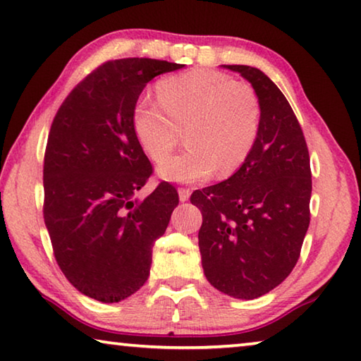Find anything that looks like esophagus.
Returning a JSON list of instances; mask_svg holds the SVG:
<instances>
[{
  "instance_id": "esophagus-1",
  "label": "esophagus",
  "mask_w": 361,
  "mask_h": 361,
  "mask_svg": "<svg viewBox=\"0 0 361 361\" xmlns=\"http://www.w3.org/2000/svg\"><path fill=\"white\" fill-rule=\"evenodd\" d=\"M190 193H192L190 188L180 187V188H179V200H180V202H187V200L190 198Z\"/></svg>"
}]
</instances>
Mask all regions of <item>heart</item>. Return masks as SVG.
<instances>
[{"instance_id":"b5f03b06","label":"heart","mask_w":361,"mask_h":361,"mask_svg":"<svg viewBox=\"0 0 361 361\" xmlns=\"http://www.w3.org/2000/svg\"><path fill=\"white\" fill-rule=\"evenodd\" d=\"M158 99L140 96L133 128L142 149L161 163L184 128L188 149L159 166L174 182H200L216 173L226 177L250 157L261 131V104L252 87L208 68L169 76L158 82Z\"/></svg>"}]
</instances>
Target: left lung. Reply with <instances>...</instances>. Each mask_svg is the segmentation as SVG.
Instances as JSON below:
<instances>
[{
    "label": "left lung",
    "instance_id": "1",
    "mask_svg": "<svg viewBox=\"0 0 361 361\" xmlns=\"http://www.w3.org/2000/svg\"><path fill=\"white\" fill-rule=\"evenodd\" d=\"M251 82L261 131L250 157L221 184L195 190L202 264L208 281L236 299H256L291 274L310 224L312 171L302 129L267 75L226 65Z\"/></svg>",
    "mask_w": 361,
    "mask_h": 361
}]
</instances>
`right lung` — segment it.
I'll return each mask as SVG.
<instances>
[{
  "instance_id": "right-lung-1",
  "label": "right lung",
  "mask_w": 361,
  "mask_h": 361,
  "mask_svg": "<svg viewBox=\"0 0 361 361\" xmlns=\"http://www.w3.org/2000/svg\"><path fill=\"white\" fill-rule=\"evenodd\" d=\"M184 67L157 59L99 65L59 107L44 152L43 216L67 280L100 302H120L149 279L152 247L179 204L161 182L135 193L153 173L133 128V109L157 75Z\"/></svg>"
}]
</instances>
